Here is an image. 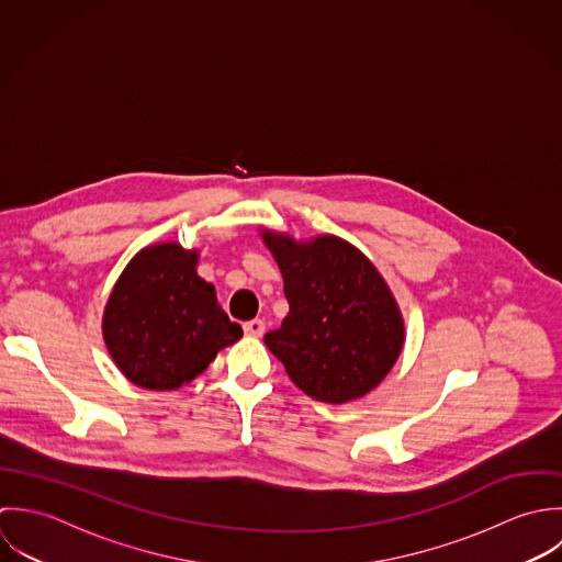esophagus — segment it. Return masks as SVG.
<instances>
[{"label":"esophagus","instance_id":"34e87169","mask_svg":"<svg viewBox=\"0 0 562 562\" xmlns=\"http://www.w3.org/2000/svg\"><path fill=\"white\" fill-rule=\"evenodd\" d=\"M243 330H245L247 337H262V335H265V322H260V319L245 322V324H243Z\"/></svg>","mask_w":562,"mask_h":562}]
</instances>
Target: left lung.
I'll list each match as a JSON object with an SVG mask.
<instances>
[{
	"mask_svg": "<svg viewBox=\"0 0 562 562\" xmlns=\"http://www.w3.org/2000/svg\"><path fill=\"white\" fill-rule=\"evenodd\" d=\"M289 315L265 345L313 400L342 404L378 386L404 345L400 308L375 267L337 236L295 243L265 232Z\"/></svg>",
	"mask_w": 562,
	"mask_h": 562,
	"instance_id": "obj_1",
	"label": "left lung"
}]
</instances>
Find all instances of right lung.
<instances>
[{"label": "right lung", "instance_id": "add662e5", "mask_svg": "<svg viewBox=\"0 0 562 562\" xmlns=\"http://www.w3.org/2000/svg\"><path fill=\"white\" fill-rule=\"evenodd\" d=\"M198 251L160 243L138 251L114 284L104 340L123 375L149 391L198 378L220 349L243 337L195 271Z\"/></svg>", "mask_w": 562, "mask_h": 562}]
</instances>
